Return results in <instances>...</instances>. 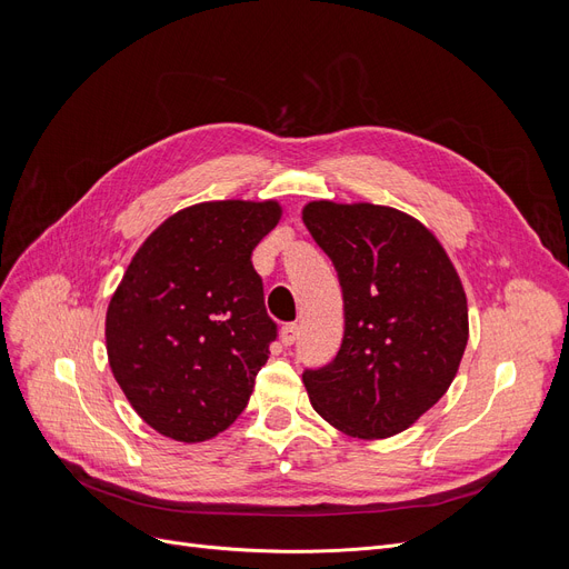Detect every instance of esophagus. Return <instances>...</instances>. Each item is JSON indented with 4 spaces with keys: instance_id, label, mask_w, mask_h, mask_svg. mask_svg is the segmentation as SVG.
<instances>
[{
    "instance_id": "obj_1",
    "label": "esophagus",
    "mask_w": 569,
    "mask_h": 569,
    "mask_svg": "<svg viewBox=\"0 0 569 569\" xmlns=\"http://www.w3.org/2000/svg\"><path fill=\"white\" fill-rule=\"evenodd\" d=\"M299 330H301V327L297 322H289V325L282 327V343H284V347H291V343L299 339Z\"/></svg>"
}]
</instances>
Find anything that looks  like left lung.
Returning <instances> with one entry per match:
<instances>
[{
	"mask_svg": "<svg viewBox=\"0 0 569 569\" xmlns=\"http://www.w3.org/2000/svg\"><path fill=\"white\" fill-rule=\"evenodd\" d=\"M303 222L343 291L337 358L306 370L322 420L356 439H389L449 391L468 347V297L422 220L391 206L308 201Z\"/></svg>",
	"mask_w": 569,
	"mask_h": 569,
	"instance_id": "obj_1",
	"label": "left lung"
}]
</instances>
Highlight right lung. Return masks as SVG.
<instances>
[{
    "label": "right lung",
    "instance_id": "add662e5",
    "mask_svg": "<svg viewBox=\"0 0 569 569\" xmlns=\"http://www.w3.org/2000/svg\"><path fill=\"white\" fill-rule=\"evenodd\" d=\"M280 218L274 199L201 201L134 251L107 308V356L159 435L199 443L247 408L278 335L251 251Z\"/></svg>",
    "mask_w": 569,
    "mask_h": 569
}]
</instances>
